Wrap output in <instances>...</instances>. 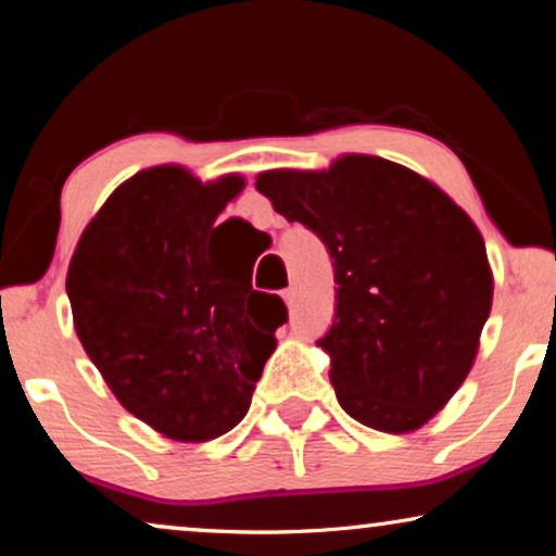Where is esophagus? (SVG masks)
I'll return each mask as SVG.
<instances>
[{"mask_svg": "<svg viewBox=\"0 0 556 556\" xmlns=\"http://www.w3.org/2000/svg\"><path fill=\"white\" fill-rule=\"evenodd\" d=\"M283 299L288 303V308L295 306V299H299V293H295V288H288V291L283 293Z\"/></svg>", "mask_w": 556, "mask_h": 556, "instance_id": "esophagus-1", "label": "esophagus"}]
</instances>
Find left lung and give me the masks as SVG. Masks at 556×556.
<instances>
[{"label": "left lung", "mask_w": 556, "mask_h": 556, "mask_svg": "<svg viewBox=\"0 0 556 556\" xmlns=\"http://www.w3.org/2000/svg\"><path fill=\"white\" fill-rule=\"evenodd\" d=\"M257 192L333 257L337 316L318 346L339 405L382 432H413L466 382L493 303L483 235L438 185L382 156L270 169Z\"/></svg>", "instance_id": "1"}]
</instances>
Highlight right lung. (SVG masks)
I'll use <instances>...</instances> for the list:
<instances>
[{"label": "right lung", "mask_w": 556, "mask_h": 556, "mask_svg": "<svg viewBox=\"0 0 556 556\" xmlns=\"http://www.w3.org/2000/svg\"><path fill=\"white\" fill-rule=\"evenodd\" d=\"M245 189L240 174L200 181L149 166L96 212L67 268L73 326L116 400L164 438L204 443L248 415L286 321L253 268L212 245L215 219Z\"/></svg>", "instance_id": "1"}]
</instances>
